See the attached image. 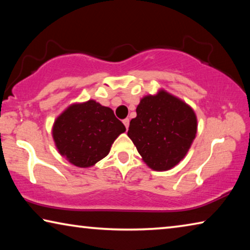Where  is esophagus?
I'll list each match as a JSON object with an SVG mask.
<instances>
[{"label": "esophagus", "mask_w": 250, "mask_h": 250, "mask_svg": "<svg viewBox=\"0 0 250 250\" xmlns=\"http://www.w3.org/2000/svg\"><path fill=\"white\" fill-rule=\"evenodd\" d=\"M122 122H124V125H125V128H126V130H128V128H129V124H130V120L128 119V118H126V119H125L124 121H122Z\"/></svg>", "instance_id": "obj_1"}]
</instances>
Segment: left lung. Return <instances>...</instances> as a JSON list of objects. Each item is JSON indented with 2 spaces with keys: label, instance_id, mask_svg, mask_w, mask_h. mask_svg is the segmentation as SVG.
I'll return each instance as SVG.
<instances>
[{
  "label": "left lung",
  "instance_id": "8db88e82",
  "mask_svg": "<svg viewBox=\"0 0 250 250\" xmlns=\"http://www.w3.org/2000/svg\"><path fill=\"white\" fill-rule=\"evenodd\" d=\"M196 131L194 110L161 89L140 100L137 117L130 121L128 137L147 167L154 171H167L184 159Z\"/></svg>",
  "mask_w": 250,
  "mask_h": 250
}]
</instances>
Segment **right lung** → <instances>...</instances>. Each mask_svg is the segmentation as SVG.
I'll return each mask as SVG.
<instances>
[{"label":"right lung","mask_w":250,"mask_h":250,"mask_svg":"<svg viewBox=\"0 0 250 250\" xmlns=\"http://www.w3.org/2000/svg\"><path fill=\"white\" fill-rule=\"evenodd\" d=\"M125 131L112 109L95 100L73 104L55 120L52 134L61 155L78 167H90L107 156Z\"/></svg>","instance_id":"add662e5"}]
</instances>
